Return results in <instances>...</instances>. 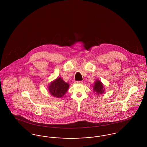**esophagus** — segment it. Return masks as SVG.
I'll use <instances>...</instances> for the list:
<instances>
[{"instance_id":"esophagus-1","label":"esophagus","mask_w":147,"mask_h":147,"mask_svg":"<svg viewBox=\"0 0 147 147\" xmlns=\"http://www.w3.org/2000/svg\"><path fill=\"white\" fill-rule=\"evenodd\" d=\"M76 83L77 84H82L83 83V82L82 81H76Z\"/></svg>"}]
</instances>
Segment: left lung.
<instances>
[{"instance_id":"8db88e82","label":"left lung","mask_w":147,"mask_h":147,"mask_svg":"<svg viewBox=\"0 0 147 147\" xmlns=\"http://www.w3.org/2000/svg\"><path fill=\"white\" fill-rule=\"evenodd\" d=\"M93 88H94V91L96 92L98 94H101L104 92V90H105L104 86L101 83V82L99 80L96 81Z\"/></svg>"}]
</instances>
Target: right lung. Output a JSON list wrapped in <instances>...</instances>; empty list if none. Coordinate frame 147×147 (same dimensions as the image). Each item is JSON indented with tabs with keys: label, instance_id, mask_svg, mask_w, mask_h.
Instances as JSON below:
<instances>
[{
	"label": "right lung",
	"instance_id": "add662e5",
	"mask_svg": "<svg viewBox=\"0 0 147 147\" xmlns=\"http://www.w3.org/2000/svg\"><path fill=\"white\" fill-rule=\"evenodd\" d=\"M68 88L69 84L64 82L61 78H58L51 83L49 89L50 94L52 96L60 98L68 91Z\"/></svg>",
	"mask_w": 147,
	"mask_h": 147
}]
</instances>
